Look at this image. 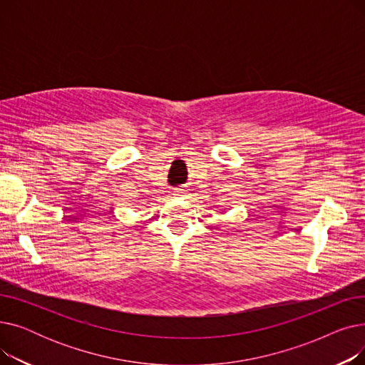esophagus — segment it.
Returning <instances> with one entry per match:
<instances>
[{
    "instance_id": "1",
    "label": "esophagus",
    "mask_w": 365,
    "mask_h": 365,
    "mask_svg": "<svg viewBox=\"0 0 365 365\" xmlns=\"http://www.w3.org/2000/svg\"><path fill=\"white\" fill-rule=\"evenodd\" d=\"M189 194V189L187 187H185V186H182V187H176L175 190H173V195L175 197H186Z\"/></svg>"
}]
</instances>
